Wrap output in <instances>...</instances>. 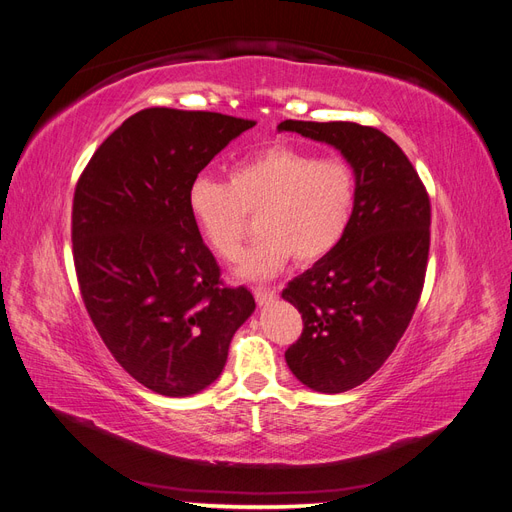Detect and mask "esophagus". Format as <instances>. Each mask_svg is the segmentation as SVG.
I'll return each instance as SVG.
<instances>
[{"instance_id":"1","label":"esophagus","mask_w":512,"mask_h":512,"mask_svg":"<svg viewBox=\"0 0 512 512\" xmlns=\"http://www.w3.org/2000/svg\"><path fill=\"white\" fill-rule=\"evenodd\" d=\"M254 297L258 305H269L277 299V294L275 290H269V288H254Z\"/></svg>"}]
</instances>
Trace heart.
<instances>
[{
	"instance_id": "obj_1",
	"label": "heart",
	"mask_w": 512,
	"mask_h": 512,
	"mask_svg": "<svg viewBox=\"0 0 512 512\" xmlns=\"http://www.w3.org/2000/svg\"><path fill=\"white\" fill-rule=\"evenodd\" d=\"M356 207L354 168L290 145L250 153L228 170V183L196 177L188 209L211 250L224 260L241 254L247 213H258L260 237L241 258L243 280H271L290 258L316 262L350 228Z\"/></svg>"
}]
</instances>
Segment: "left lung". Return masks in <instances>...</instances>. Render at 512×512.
Returning a JSON list of instances; mask_svg holds the SVG:
<instances>
[{
	"mask_svg": "<svg viewBox=\"0 0 512 512\" xmlns=\"http://www.w3.org/2000/svg\"><path fill=\"white\" fill-rule=\"evenodd\" d=\"M335 147L356 175L350 228L282 297L303 316L286 350L290 371L318 393H344L382 367L406 333L427 271L431 207L393 138L352 121L277 126Z\"/></svg>",
	"mask_w": 512,
	"mask_h": 512,
	"instance_id": "1",
	"label": "left lung"
}]
</instances>
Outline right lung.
<instances>
[{
	"instance_id": "right-lung-1",
	"label": "right lung",
	"mask_w": 512,
	"mask_h": 512,
	"mask_svg": "<svg viewBox=\"0 0 512 512\" xmlns=\"http://www.w3.org/2000/svg\"><path fill=\"white\" fill-rule=\"evenodd\" d=\"M254 126L145 108L76 183L72 252L87 314L115 361L158 395L188 397L218 380L232 335L256 309L250 290L222 286L188 209L200 170Z\"/></svg>"
}]
</instances>
